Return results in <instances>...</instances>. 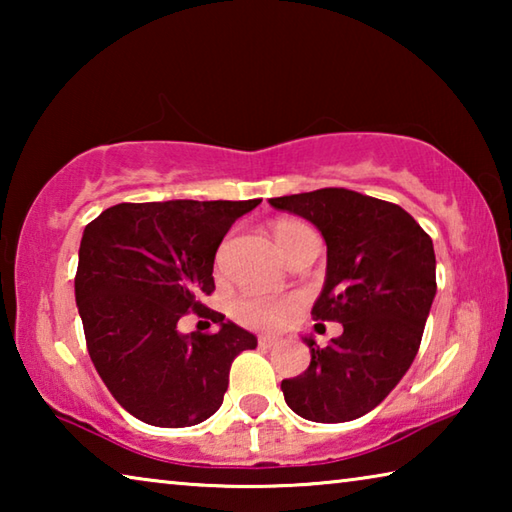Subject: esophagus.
Segmentation results:
<instances>
[{"instance_id":"obj_1","label":"esophagus","mask_w":512,"mask_h":512,"mask_svg":"<svg viewBox=\"0 0 512 512\" xmlns=\"http://www.w3.org/2000/svg\"><path fill=\"white\" fill-rule=\"evenodd\" d=\"M277 343H280L277 336H259V345H262V348H273Z\"/></svg>"}]
</instances>
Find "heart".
Instances as JSON below:
<instances>
[{
	"mask_svg": "<svg viewBox=\"0 0 512 512\" xmlns=\"http://www.w3.org/2000/svg\"><path fill=\"white\" fill-rule=\"evenodd\" d=\"M305 228L307 225L300 221H277L273 225L277 246L282 248L287 244V239H291L296 232ZM298 305L300 300L293 296H268V293L250 291L235 300V305H232V316L248 327L271 329L287 323V320L296 314Z\"/></svg>",
	"mask_w": 512,
	"mask_h": 512,
	"instance_id": "obj_1",
	"label": "heart"
}]
</instances>
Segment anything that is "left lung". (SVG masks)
I'll use <instances>...</instances> for the list:
<instances>
[{"instance_id":"left-lung-1","label":"left lung","mask_w":512,"mask_h":512,"mask_svg":"<svg viewBox=\"0 0 512 512\" xmlns=\"http://www.w3.org/2000/svg\"><path fill=\"white\" fill-rule=\"evenodd\" d=\"M275 210L316 225L327 273L311 316L343 334L325 348L305 341L311 361L282 379L289 409L311 422H348L375 409L418 354L436 296L433 241L400 205L343 187L271 198Z\"/></svg>"}]
</instances>
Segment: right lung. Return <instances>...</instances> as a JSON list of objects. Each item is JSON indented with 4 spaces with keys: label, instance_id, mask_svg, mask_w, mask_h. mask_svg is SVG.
Masks as SVG:
<instances>
[{
    "label": "right lung",
    "instance_id": "1",
    "mask_svg": "<svg viewBox=\"0 0 512 512\" xmlns=\"http://www.w3.org/2000/svg\"><path fill=\"white\" fill-rule=\"evenodd\" d=\"M253 201L119 203L85 225L74 293L90 359L112 397L153 427L210 418L228 391L239 352L257 336L203 305L214 291V257ZM194 310L220 325L180 335Z\"/></svg>",
    "mask_w": 512,
    "mask_h": 512
}]
</instances>
